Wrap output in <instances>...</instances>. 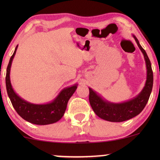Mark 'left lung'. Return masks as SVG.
I'll use <instances>...</instances> for the list:
<instances>
[{
    "label": "left lung",
    "mask_w": 160,
    "mask_h": 160,
    "mask_svg": "<svg viewBox=\"0 0 160 160\" xmlns=\"http://www.w3.org/2000/svg\"><path fill=\"white\" fill-rule=\"evenodd\" d=\"M138 48L143 54L146 61L147 76L145 86L133 99L121 103H113L103 99L98 93L89 88V102L97 116L111 122H122L138 116L144 109L148 101L153 87V72L150 60L135 36L132 35Z\"/></svg>",
    "instance_id": "8db88e82"
}]
</instances>
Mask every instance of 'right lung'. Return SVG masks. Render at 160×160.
<instances>
[{"label": "right lung", "mask_w": 160, "mask_h": 160, "mask_svg": "<svg viewBox=\"0 0 160 160\" xmlns=\"http://www.w3.org/2000/svg\"><path fill=\"white\" fill-rule=\"evenodd\" d=\"M16 47L11 57L6 69V86L8 97L17 112L25 121L37 125H47L55 123L62 118L67 109L69 99L78 88V84L63 88L52 102L47 104H33L25 101L12 88L10 80V69L12 61L15 55Z\"/></svg>", "instance_id": "1"}]
</instances>
